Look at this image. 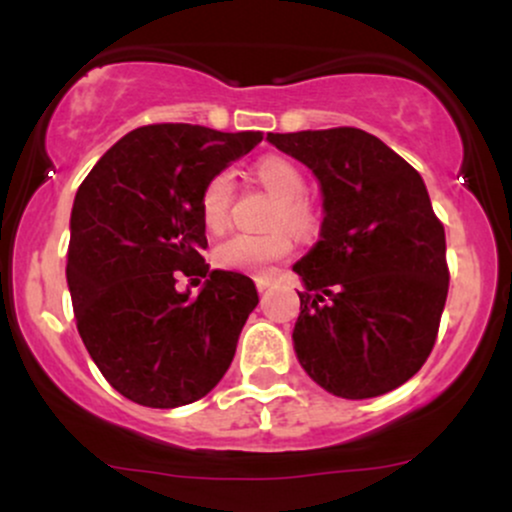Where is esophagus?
<instances>
[{
    "label": "esophagus",
    "mask_w": 512,
    "mask_h": 512,
    "mask_svg": "<svg viewBox=\"0 0 512 512\" xmlns=\"http://www.w3.org/2000/svg\"><path fill=\"white\" fill-rule=\"evenodd\" d=\"M269 289V279H257V291L264 293Z\"/></svg>",
    "instance_id": "1"
}]
</instances>
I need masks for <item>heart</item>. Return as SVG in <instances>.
<instances>
[{"label": "heart", "instance_id": "1", "mask_svg": "<svg viewBox=\"0 0 512 512\" xmlns=\"http://www.w3.org/2000/svg\"><path fill=\"white\" fill-rule=\"evenodd\" d=\"M255 175L262 182L264 190L276 197V207L272 214L274 231L269 233H238L228 238L214 252V260L221 269L231 272H248L264 276L274 262L284 260L293 248V236L310 238L320 226V214L315 204L305 199L308 180L298 163L286 156H264L255 163ZM233 197H236V182L228 170H219L211 175L207 185L199 195V214H202L204 226L211 233L226 231L231 221Z\"/></svg>", "mask_w": 512, "mask_h": 512}]
</instances>
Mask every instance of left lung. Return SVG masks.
Here are the masks:
<instances>
[{
  "instance_id": "obj_1",
  "label": "left lung",
  "mask_w": 512,
  "mask_h": 512,
  "mask_svg": "<svg viewBox=\"0 0 512 512\" xmlns=\"http://www.w3.org/2000/svg\"><path fill=\"white\" fill-rule=\"evenodd\" d=\"M267 139L313 170L325 197L320 240L293 264L305 281L298 361L337 397L385 395L431 356L448 298L445 228L424 180L356 127Z\"/></svg>"
}]
</instances>
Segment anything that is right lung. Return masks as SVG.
<instances>
[{
    "instance_id": "1",
    "label": "right lung",
    "mask_w": 512,
    "mask_h": 512,
    "mask_svg": "<svg viewBox=\"0 0 512 512\" xmlns=\"http://www.w3.org/2000/svg\"><path fill=\"white\" fill-rule=\"evenodd\" d=\"M262 132L161 122L137 127L76 192L67 281L76 330L103 378L142 407L173 409L214 390L255 310L245 274L209 272L199 195ZM180 275L207 278L199 297Z\"/></svg>"
}]
</instances>
